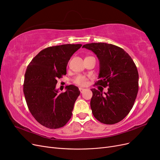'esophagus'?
Listing matches in <instances>:
<instances>
[{
	"label": "esophagus",
	"instance_id": "esophagus-1",
	"mask_svg": "<svg viewBox=\"0 0 160 160\" xmlns=\"http://www.w3.org/2000/svg\"><path fill=\"white\" fill-rule=\"evenodd\" d=\"M85 89H84V88H79V91H80V92L81 93H83V92L84 91V90H85Z\"/></svg>",
	"mask_w": 160,
	"mask_h": 160
}]
</instances>
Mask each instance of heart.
<instances>
[{"label": "heart", "instance_id": "obj_1", "mask_svg": "<svg viewBox=\"0 0 160 160\" xmlns=\"http://www.w3.org/2000/svg\"><path fill=\"white\" fill-rule=\"evenodd\" d=\"M75 83L81 86H85L88 83V78L84 75L77 76L75 79Z\"/></svg>", "mask_w": 160, "mask_h": 160}]
</instances>
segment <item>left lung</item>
I'll return each mask as SVG.
<instances>
[{
    "label": "left lung",
    "mask_w": 160,
    "mask_h": 160,
    "mask_svg": "<svg viewBox=\"0 0 160 160\" xmlns=\"http://www.w3.org/2000/svg\"><path fill=\"white\" fill-rule=\"evenodd\" d=\"M93 51L99 61V80L95 85L108 87L107 93L92 89L91 108L101 123L112 125L123 119L132 109L139 89L136 65L123 49L105 42L83 46Z\"/></svg>",
    "instance_id": "obj_1"
}]
</instances>
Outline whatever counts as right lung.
I'll use <instances>...</instances> for the list:
<instances>
[{
	"label": "right lung",
	"instance_id": "1",
	"mask_svg": "<svg viewBox=\"0 0 160 160\" xmlns=\"http://www.w3.org/2000/svg\"><path fill=\"white\" fill-rule=\"evenodd\" d=\"M81 44H66L47 47L28 64L23 92L31 113L37 122L49 129L63 127L72 116L74 104L80 94L77 87L66 86V91L56 89L57 79L67 74L71 56Z\"/></svg>",
	"mask_w": 160,
	"mask_h": 160
}]
</instances>
